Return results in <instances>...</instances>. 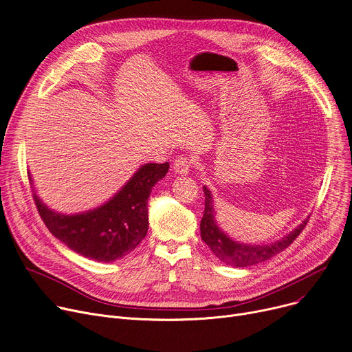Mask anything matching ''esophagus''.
Returning a JSON list of instances; mask_svg holds the SVG:
<instances>
[{"instance_id": "obj_1", "label": "esophagus", "mask_w": 352, "mask_h": 352, "mask_svg": "<svg viewBox=\"0 0 352 352\" xmlns=\"http://www.w3.org/2000/svg\"><path fill=\"white\" fill-rule=\"evenodd\" d=\"M190 166H192V160H190L189 157H183V156H180V157H177V159L175 160L173 169H175V172H176L177 175L185 176V175H188V173H189V170H190Z\"/></svg>"}]
</instances>
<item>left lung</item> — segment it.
Returning a JSON list of instances; mask_svg holds the SVG:
<instances>
[{"instance_id":"1","label":"left lung","mask_w":352,"mask_h":352,"mask_svg":"<svg viewBox=\"0 0 352 352\" xmlns=\"http://www.w3.org/2000/svg\"><path fill=\"white\" fill-rule=\"evenodd\" d=\"M205 192V212L204 217L200 221V236H202L204 242L210 248L212 252L219 258L223 263L235 266V267H245L255 263L265 262L271 259L272 256L278 255L282 250H285L298 236L302 229L307 226L309 216L307 219L299 223L292 232L288 235L280 238L279 241H275L272 243H243L232 239L229 235L219 228L216 222V212H214V204H213V196L210 190L204 186Z\"/></svg>"}]
</instances>
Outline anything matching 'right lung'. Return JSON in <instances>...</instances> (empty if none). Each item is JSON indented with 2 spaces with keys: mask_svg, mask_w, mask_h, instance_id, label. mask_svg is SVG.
Instances as JSON below:
<instances>
[{
  "mask_svg": "<svg viewBox=\"0 0 352 352\" xmlns=\"http://www.w3.org/2000/svg\"><path fill=\"white\" fill-rule=\"evenodd\" d=\"M169 163L140 166L126 185L106 204L94 209L65 214L50 209L32 189L41 219L48 230L78 255L97 261L114 262L129 255L146 236L148 229L147 199L152 188L162 180ZM30 182L32 185V177Z\"/></svg>",
  "mask_w": 352,
  "mask_h": 352,
  "instance_id": "right-lung-1",
  "label": "right lung"
}]
</instances>
